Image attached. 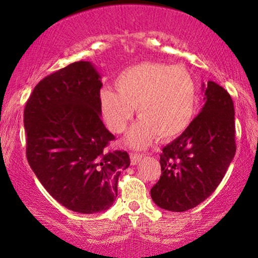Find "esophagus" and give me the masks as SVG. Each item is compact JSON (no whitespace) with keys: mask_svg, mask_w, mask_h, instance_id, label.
I'll list each match as a JSON object with an SVG mask.
<instances>
[{"mask_svg":"<svg viewBox=\"0 0 258 258\" xmlns=\"http://www.w3.org/2000/svg\"><path fill=\"white\" fill-rule=\"evenodd\" d=\"M130 160H132V164L135 165V164L139 163L141 160H142V154L132 153V154H130Z\"/></svg>","mask_w":258,"mask_h":258,"instance_id":"34e87169","label":"esophagus"}]
</instances>
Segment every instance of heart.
<instances>
[{
  "mask_svg": "<svg viewBox=\"0 0 258 258\" xmlns=\"http://www.w3.org/2000/svg\"><path fill=\"white\" fill-rule=\"evenodd\" d=\"M117 91L104 88L98 95V109L109 129L121 134L137 108L140 121L126 143L142 149L156 135L169 140L191 124L197 107V86L188 70L178 66L144 62L129 67L115 80Z\"/></svg>",
  "mask_w": 258,
  "mask_h": 258,
  "instance_id": "obj_1",
  "label": "heart"
}]
</instances>
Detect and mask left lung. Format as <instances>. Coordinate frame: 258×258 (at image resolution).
Listing matches in <instances>:
<instances>
[{"label":"left lung","mask_w":258,"mask_h":258,"mask_svg":"<svg viewBox=\"0 0 258 258\" xmlns=\"http://www.w3.org/2000/svg\"><path fill=\"white\" fill-rule=\"evenodd\" d=\"M202 87V110L160 155L162 175L150 195L164 210L181 213L202 203L220 184L235 156L231 96L213 81Z\"/></svg>","instance_id":"left-lung-1"}]
</instances>
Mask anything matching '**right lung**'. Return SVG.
Instances as JSON below:
<instances>
[{
  "instance_id": "add662e5",
  "label": "right lung",
  "mask_w": 258,
  "mask_h": 258,
  "mask_svg": "<svg viewBox=\"0 0 258 258\" xmlns=\"http://www.w3.org/2000/svg\"><path fill=\"white\" fill-rule=\"evenodd\" d=\"M101 76L80 61L45 76L24 108L27 160L45 190L80 214L107 210L117 197L126 151L105 150L115 136L98 109Z\"/></svg>"
}]
</instances>
